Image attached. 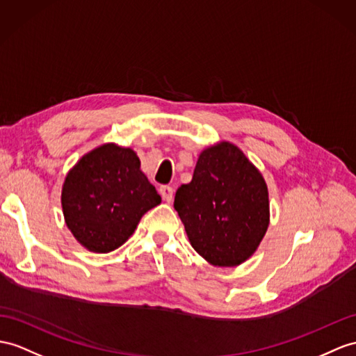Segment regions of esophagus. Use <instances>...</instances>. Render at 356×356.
Masks as SVG:
<instances>
[{
	"instance_id": "esophagus-1",
	"label": "esophagus",
	"mask_w": 356,
	"mask_h": 356,
	"mask_svg": "<svg viewBox=\"0 0 356 356\" xmlns=\"http://www.w3.org/2000/svg\"><path fill=\"white\" fill-rule=\"evenodd\" d=\"M160 193H161L164 201H166V202H172V199H173V188H172L170 186H161V187H160Z\"/></svg>"
}]
</instances>
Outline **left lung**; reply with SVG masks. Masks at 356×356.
Here are the masks:
<instances>
[{
    "label": "left lung",
    "instance_id": "left-lung-1",
    "mask_svg": "<svg viewBox=\"0 0 356 356\" xmlns=\"http://www.w3.org/2000/svg\"><path fill=\"white\" fill-rule=\"evenodd\" d=\"M173 207L190 245L219 267L245 263L261 243L270 220L263 175L229 142L199 154L193 178L177 190Z\"/></svg>",
    "mask_w": 356,
    "mask_h": 356
}]
</instances>
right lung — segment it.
<instances>
[{
    "label": "right lung",
    "instance_id": "obj_1",
    "mask_svg": "<svg viewBox=\"0 0 356 356\" xmlns=\"http://www.w3.org/2000/svg\"><path fill=\"white\" fill-rule=\"evenodd\" d=\"M161 197L131 148L101 145L78 160L62 188L66 227L90 252L107 254L133 236Z\"/></svg>",
    "mask_w": 356,
    "mask_h": 356
}]
</instances>
